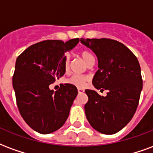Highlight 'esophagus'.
I'll return each mask as SVG.
<instances>
[{
	"instance_id": "34e87169",
	"label": "esophagus",
	"mask_w": 153,
	"mask_h": 153,
	"mask_svg": "<svg viewBox=\"0 0 153 153\" xmlns=\"http://www.w3.org/2000/svg\"><path fill=\"white\" fill-rule=\"evenodd\" d=\"M77 90H78V93L79 94H83L85 92V90H83V89H81V88H78Z\"/></svg>"
}]
</instances>
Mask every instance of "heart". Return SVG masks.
Wrapping results in <instances>:
<instances>
[{
	"label": "heart",
	"mask_w": 153,
	"mask_h": 153,
	"mask_svg": "<svg viewBox=\"0 0 153 153\" xmlns=\"http://www.w3.org/2000/svg\"><path fill=\"white\" fill-rule=\"evenodd\" d=\"M81 59H83L85 64L90 61V60L94 59V56L92 55V53H90L87 51H82L81 52ZM69 63H70V59L68 56H65L64 60H63V67L65 71H68V69L69 68ZM88 81V77L85 76L81 75H72L71 77H69L68 79H67L66 82L68 84L72 85L73 86H76L77 88H81L85 86V82Z\"/></svg>",
	"instance_id": "heart-1"
}]
</instances>
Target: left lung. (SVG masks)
<instances>
[{
    "label": "left lung",
    "mask_w": 153,
    "mask_h": 153,
    "mask_svg": "<svg viewBox=\"0 0 153 153\" xmlns=\"http://www.w3.org/2000/svg\"><path fill=\"white\" fill-rule=\"evenodd\" d=\"M80 41L98 59L99 70L93 77L94 86L97 90H108L107 96L103 97L95 90H85L86 118L100 133H117L130 122L139 104L143 89L139 61L119 41L107 38H81Z\"/></svg>",
    "instance_id": "left-lung-1"
}]
</instances>
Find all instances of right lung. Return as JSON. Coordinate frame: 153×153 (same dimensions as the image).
I'll use <instances>...</instances> for the list:
<instances>
[{
	"instance_id": "right-lung-1",
	"label": "right lung",
	"mask_w": 153,
	"mask_h": 153,
	"mask_svg": "<svg viewBox=\"0 0 153 153\" xmlns=\"http://www.w3.org/2000/svg\"><path fill=\"white\" fill-rule=\"evenodd\" d=\"M79 41H41L26 49L16 59L13 88L18 108L25 122L38 133H53L68 117L77 89L66 83L53 92L50 85L64 75V53Z\"/></svg>"
}]
</instances>
